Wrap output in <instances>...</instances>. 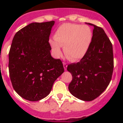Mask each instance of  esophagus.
Returning <instances> with one entry per match:
<instances>
[{
	"mask_svg": "<svg viewBox=\"0 0 123 123\" xmlns=\"http://www.w3.org/2000/svg\"><path fill=\"white\" fill-rule=\"evenodd\" d=\"M67 67H68V65H67V64L66 63H63V67H64V69H65V70H67Z\"/></svg>",
	"mask_w": 123,
	"mask_h": 123,
	"instance_id": "obj_1",
	"label": "esophagus"
}]
</instances>
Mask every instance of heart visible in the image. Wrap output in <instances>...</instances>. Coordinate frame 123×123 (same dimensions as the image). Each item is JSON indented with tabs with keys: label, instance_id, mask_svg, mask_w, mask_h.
Here are the masks:
<instances>
[{
	"label": "heart",
	"instance_id": "1",
	"mask_svg": "<svg viewBox=\"0 0 123 123\" xmlns=\"http://www.w3.org/2000/svg\"><path fill=\"white\" fill-rule=\"evenodd\" d=\"M92 37V30L87 25L64 23L56 29L54 38L50 39L49 43L55 56H60L63 47L67 58L75 62L85 56Z\"/></svg>",
	"mask_w": 123,
	"mask_h": 123
}]
</instances>
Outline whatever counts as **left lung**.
Here are the masks:
<instances>
[{
	"mask_svg": "<svg viewBox=\"0 0 123 123\" xmlns=\"http://www.w3.org/2000/svg\"><path fill=\"white\" fill-rule=\"evenodd\" d=\"M94 26L91 46L85 56L76 63L70 64L67 70L73 76L68 89L75 97L92 101L109 85L113 71L112 44L102 28Z\"/></svg>",
	"mask_w": 123,
	"mask_h": 123,
	"instance_id": "8db88e82",
	"label": "left lung"
}]
</instances>
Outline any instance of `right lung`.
Wrapping results in <instances>:
<instances>
[{"instance_id":"add662e5","label":"right lung","mask_w":123,"mask_h":123,"mask_svg":"<svg viewBox=\"0 0 123 123\" xmlns=\"http://www.w3.org/2000/svg\"><path fill=\"white\" fill-rule=\"evenodd\" d=\"M55 21L32 23L14 36L9 52L13 87L27 100L35 102L50 94L64 72L62 62L51 56L49 36Z\"/></svg>"}]
</instances>
